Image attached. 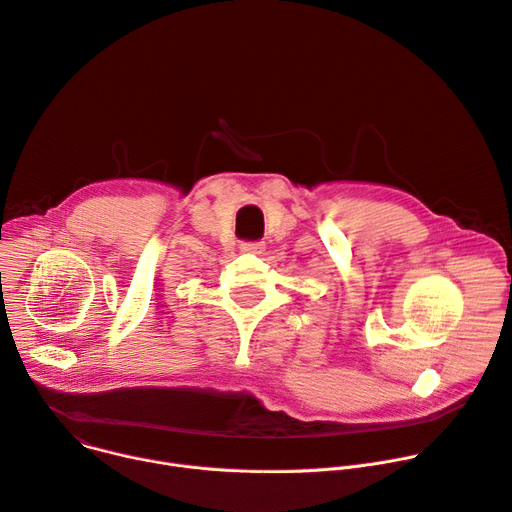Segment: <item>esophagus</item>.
Wrapping results in <instances>:
<instances>
[{
	"label": "esophagus",
	"instance_id": "34e87169",
	"mask_svg": "<svg viewBox=\"0 0 512 512\" xmlns=\"http://www.w3.org/2000/svg\"><path fill=\"white\" fill-rule=\"evenodd\" d=\"M241 251L259 255V253H263V251H265V243H263V241H247V243H243V245H241Z\"/></svg>",
	"mask_w": 512,
	"mask_h": 512
}]
</instances>
